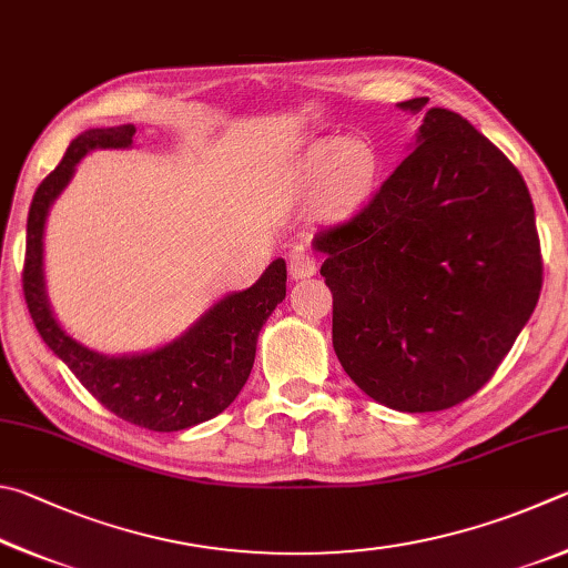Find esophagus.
<instances>
[{"instance_id": "obj_1", "label": "esophagus", "mask_w": 568, "mask_h": 568, "mask_svg": "<svg viewBox=\"0 0 568 568\" xmlns=\"http://www.w3.org/2000/svg\"><path fill=\"white\" fill-rule=\"evenodd\" d=\"M316 268H320L316 266V258L310 252H304V248L292 254V262H290L292 278H310L316 274Z\"/></svg>"}]
</instances>
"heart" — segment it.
<instances>
[{
	"mask_svg": "<svg viewBox=\"0 0 568 568\" xmlns=\"http://www.w3.org/2000/svg\"><path fill=\"white\" fill-rule=\"evenodd\" d=\"M379 176V156L362 139L322 142L304 154L296 169L302 192L322 186V206L329 214H344L359 206Z\"/></svg>",
	"mask_w": 568,
	"mask_h": 568,
	"instance_id": "b5f03b06",
	"label": "heart"
}]
</instances>
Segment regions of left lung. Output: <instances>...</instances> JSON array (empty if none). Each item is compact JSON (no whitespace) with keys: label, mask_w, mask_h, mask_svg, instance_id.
<instances>
[{"label":"left lung","mask_w":568,"mask_h":568,"mask_svg":"<svg viewBox=\"0 0 568 568\" xmlns=\"http://www.w3.org/2000/svg\"><path fill=\"white\" fill-rule=\"evenodd\" d=\"M426 102L396 106L419 114ZM312 246L324 254L344 372L396 412H442L479 392L541 294L519 169L442 106L426 109L412 154L369 206Z\"/></svg>","instance_id":"obj_1"}]
</instances>
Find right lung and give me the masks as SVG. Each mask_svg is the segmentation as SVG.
<instances>
[{
    "label": "right lung",
    "instance_id": "obj_1",
    "mask_svg": "<svg viewBox=\"0 0 568 568\" xmlns=\"http://www.w3.org/2000/svg\"><path fill=\"white\" fill-rule=\"evenodd\" d=\"M134 132V124L87 129L72 139L62 162L39 184L27 219L24 300L39 336L97 402L119 419L149 432H182L214 419L242 392L254 366L258 332L286 296V262L274 258L256 284L222 296L176 339L156 349L109 356L77 342L49 304L47 216L89 152L129 149Z\"/></svg>",
    "mask_w": 568,
    "mask_h": 568
}]
</instances>
